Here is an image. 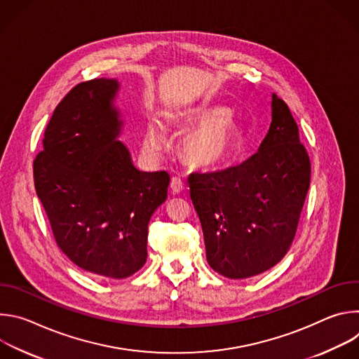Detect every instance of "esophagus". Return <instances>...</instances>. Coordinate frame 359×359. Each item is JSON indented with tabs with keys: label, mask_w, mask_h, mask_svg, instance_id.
<instances>
[{
	"label": "esophagus",
	"mask_w": 359,
	"mask_h": 359,
	"mask_svg": "<svg viewBox=\"0 0 359 359\" xmlns=\"http://www.w3.org/2000/svg\"><path fill=\"white\" fill-rule=\"evenodd\" d=\"M183 189H184L183 180H182L180 177H173L172 182H170V190H172V193H173V194H177V193H180Z\"/></svg>",
	"instance_id": "esophagus-1"
}]
</instances>
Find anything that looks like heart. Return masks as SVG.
<instances>
[{"label":"heart","instance_id":"b5f03b06","mask_svg":"<svg viewBox=\"0 0 359 359\" xmlns=\"http://www.w3.org/2000/svg\"><path fill=\"white\" fill-rule=\"evenodd\" d=\"M183 126L196 128L182 144L183 159L193 168H216L230 159L237 149L238 125L223 107L194 108L182 115ZM144 146L159 151L165 146L163 126L158 121L149 122L144 132Z\"/></svg>","mask_w":359,"mask_h":359}]
</instances>
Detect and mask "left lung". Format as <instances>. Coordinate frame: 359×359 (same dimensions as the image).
<instances>
[{
	"mask_svg": "<svg viewBox=\"0 0 359 359\" xmlns=\"http://www.w3.org/2000/svg\"><path fill=\"white\" fill-rule=\"evenodd\" d=\"M271 125L259 151L238 166L191 173L190 198L210 267L248 278L274 267L295 236L311 162L285 102L273 95Z\"/></svg>",
	"mask_w": 359,
	"mask_h": 359,
	"instance_id": "1",
	"label": "left lung"
}]
</instances>
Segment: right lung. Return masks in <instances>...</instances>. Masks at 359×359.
Here are the masks:
<instances>
[{
	"mask_svg": "<svg viewBox=\"0 0 359 359\" xmlns=\"http://www.w3.org/2000/svg\"><path fill=\"white\" fill-rule=\"evenodd\" d=\"M115 79L74 86L46 125L34 184L57 244L82 270L126 278L147 259V224L168 197V172H140L116 140Z\"/></svg>",
	"mask_w": 359,
	"mask_h": 359,
	"instance_id": "right-lung-1",
	"label": "right lung"
}]
</instances>
